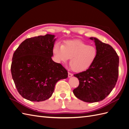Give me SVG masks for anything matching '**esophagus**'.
Here are the masks:
<instances>
[{
  "label": "esophagus",
  "instance_id": "obj_1",
  "mask_svg": "<svg viewBox=\"0 0 129 129\" xmlns=\"http://www.w3.org/2000/svg\"><path fill=\"white\" fill-rule=\"evenodd\" d=\"M72 76H73V74L72 73H70V72L68 73V77H69V78H70V77H71Z\"/></svg>",
  "mask_w": 129,
  "mask_h": 129
}]
</instances>
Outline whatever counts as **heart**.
<instances>
[{"label":"heart","mask_w":129,"mask_h":129,"mask_svg":"<svg viewBox=\"0 0 129 129\" xmlns=\"http://www.w3.org/2000/svg\"><path fill=\"white\" fill-rule=\"evenodd\" d=\"M52 51L58 63H65L70 58V66L76 72H82L88 69L98 55L96 48L81 40L66 41L63 45L56 43Z\"/></svg>","instance_id":"1"}]
</instances>
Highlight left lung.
<instances>
[{"label":"left lung","mask_w":129,"mask_h":129,"mask_svg":"<svg viewBox=\"0 0 129 129\" xmlns=\"http://www.w3.org/2000/svg\"><path fill=\"white\" fill-rule=\"evenodd\" d=\"M94 40L98 51L96 59L85 71L74 74L79 85L73 92L75 96L86 102L103 100L114 88L118 77L119 57L111 45L95 37Z\"/></svg>","instance_id":"obj_1"}]
</instances>
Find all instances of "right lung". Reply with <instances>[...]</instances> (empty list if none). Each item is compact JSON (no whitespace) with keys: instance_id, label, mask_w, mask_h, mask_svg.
Masks as SVG:
<instances>
[{"instance_id":"1","label":"right lung","mask_w":129,"mask_h":129,"mask_svg":"<svg viewBox=\"0 0 129 129\" xmlns=\"http://www.w3.org/2000/svg\"><path fill=\"white\" fill-rule=\"evenodd\" d=\"M55 36L47 34L27 39L13 53L12 78L19 94L28 100L49 99L57 82L68 77V71L51 58Z\"/></svg>"}]
</instances>
